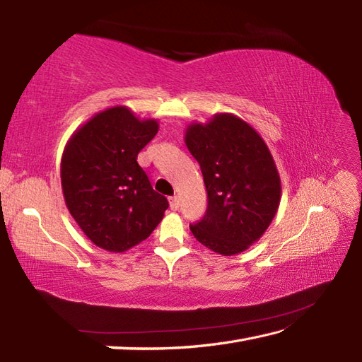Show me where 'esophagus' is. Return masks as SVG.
<instances>
[{
	"label": "esophagus",
	"mask_w": 362,
	"mask_h": 362,
	"mask_svg": "<svg viewBox=\"0 0 362 362\" xmlns=\"http://www.w3.org/2000/svg\"><path fill=\"white\" fill-rule=\"evenodd\" d=\"M169 206H171V210H179V206H180V201H179V197L177 196H173V197H169Z\"/></svg>",
	"instance_id": "esophagus-1"
}]
</instances>
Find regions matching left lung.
Listing matches in <instances>:
<instances>
[{
    "label": "left lung",
    "instance_id": "8db88e82",
    "mask_svg": "<svg viewBox=\"0 0 362 362\" xmlns=\"http://www.w3.org/2000/svg\"><path fill=\"white\" fill-rule=\"evenodd\" d=\"M185 144L201 165L209 206L189 226L205 247L230 257L257 243L271 226L281 199L272 153L249 122L216 113L185 130Z\"/></svg>",
    "mask_w": 362,
    "mask_h": 362
}]
</instances>
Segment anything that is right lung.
Returning <instances> with one entry per match:
<instances>
[{"label":"right lung","mask_w":362,"mask_h":362,"mask_svg":"<svg viewBox=\"0 0 362 362\" xmlns=\"http://www.w3.org/2000/svg\"><path fill=\"white\" fill-rule=\"evenodd\" d=\"M158 132L126 105L96 113L68 140L60 179L68 211L88 240L121 253L148 238L169 206L136 157Z\"/></svg>","instance_id":"obj_1"}]
</instances>
